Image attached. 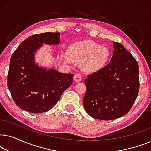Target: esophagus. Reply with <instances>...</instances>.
Returning <instances> with one entry per match:
<instances>
[{"label": "esophagus", "instance_id": "34e87169", "mask_svg": "<svg viewBox=\"0 0 151 151\" xmlns=\"http://www.w3.org/2000/svg\"><path fill=\"white\" fill-rule=\"evenodd\" d=\"M73 79H74V80H75V81H76V82H80V81H81L82 79V77L81 73H76L75 76H74V77H73Z\"/></svg>", "mask_w": 151, "mask_h": 151}]
</instances>
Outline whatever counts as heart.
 <instances>
[{"instance_id": "obj_1", "label": "heart", "mask_w": 151, "mask_h": 151, "mask_svg": "<svg viewBox=\"0 0 151 151\" xmlns=\"http://www.w3.org/2000/svg\"><path fill=\"white\" fill-rule=\"evenodd\" d=\"M69 56L72 60L83 63V67L87 71H93L100 69L106 65L109 58V51L106 47L92 42H80L70 48ZM69 57H66L70 61Z\"/></svg>"}]
</instances>
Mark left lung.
<instances>
[{"label": "left lung", "mask_w": 151, "mask_h": 151, "mask_svg": "<svg viewBox=\"0 0 151 151\" xmlns=\"http://www.w3.org/2000/svg\"><path fill=\"white\" fill-rule=\"evenodd\" d=\"M113 45L110 63L84 80V109L100 120H112L129 113L139 89L137 60L120 43L113 41Z\"/></svg>", "instance_id": "obj_1"}]
</instances>
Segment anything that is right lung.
<instances>
[{
  "instance_id": "add662e5",
  "label": "right lung",
  "mask_w": 151,
  "mask_h": 151,
  "mask_svg": "<svg viewBox=\"0 0 151 151\" xmlns=\"http://www.w3.org/2000/svg\"><path fill=\"white\" fill-rule=\"evenodd\" d=\"M60 33L46 32L25 39L12 54L7 75V86L14 102L32 113L47 112L73 82L74 75L46 70L34 63V53L42 45L59 44Z\"/></svg>"
}]
</instances>
